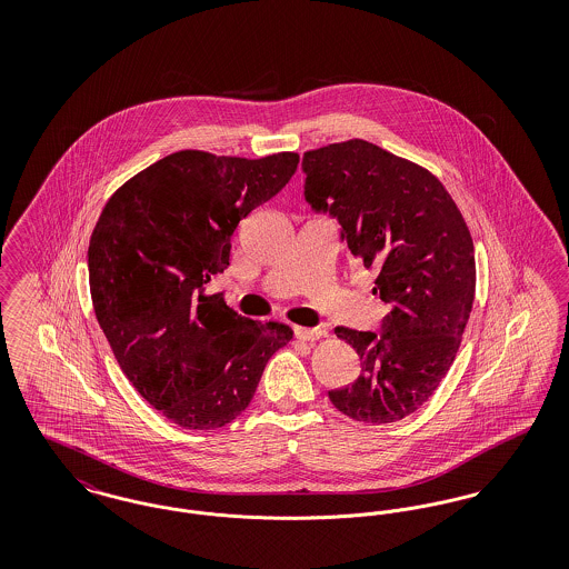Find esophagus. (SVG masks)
Instances as JSON below:
<instances>
[{"mask_svg": "<svg viewBox=\"0 0 569 569\" xmlns=\"http://www.w3.org/2000/svg\"><path fill=\"white\" fill-rule=\"evenodd\" d=\"M295 337L302 343H313L322 337V330L320 328H305V326H297L295 328Z\"/></svg>", "mask_w": 569, "mask_h": 569, "instance_id": "34e87169", "label": "esophagus"}]
</instances>
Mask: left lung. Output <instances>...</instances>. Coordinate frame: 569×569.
I'll list each match as a JSON object with an SVG mask.
<instances>
[{
  "label": "left lung",
  "instance_id": "obj_1",
  "mask_svg": "<svg viewBox=\"0 0 569 569\" xmlns=\"http://www.w3.org/2000/svg\"><path fill=\"white\" fill-rule=\"evenodd\" d=\"M305 200L339 221V239L376 269L388 307L378 332L337 326L360 356L350 386L328 390L341 413L388 425L413 413L448 373L476 295L473 241L433 174L367 140L302 156Z\"/></svg>",
  "mask_w": 569,
  "mask_h": 569
}]
</instances>
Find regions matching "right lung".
Returning a JSON list of instances; mask_svg holds the SVG:
<instances>
[{
	"mask_svg": "<svg viewBox=\"0 0 569 569\" xmlns=\"http://www.w3.org/2000/svg\"><path fill=\"white\" fill-rule=\"evenodd\" d=\"M297 163V153L179 151L114 191L96 223L87 251L96 318L142 399L183 429L232 422L292 339L288 326L239 316L207 283L230 267L239 221L283 190Z\"/></svg>",
	"mask_w": 569,
	"mask_h": 569,
	"instance_id": "1",
	"label": "right lung"
}]
</instances>
